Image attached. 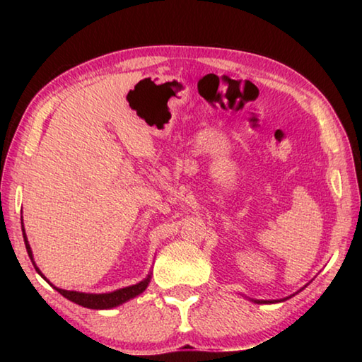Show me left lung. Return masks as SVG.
I'll list each match as a JSON object with an SVG mask.
<instances>
[{
	"label": "left lung",
	"instance_id": "obj_1",
	"mask_svg": "<svg viewBox=\"0 0 362 362\" xmlns=\"http://www.w3.org/2000/svg\"><path fill=\"white\" fill-rule=\"evenodd\" d=\"M255 303H274V302H279V300H254Z\"/></svg>",
	"mask_w": 362,
	"mask_h": 362
}]
</instances>
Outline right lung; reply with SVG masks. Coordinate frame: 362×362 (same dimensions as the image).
<instances>
[{
	"label": "right lung",
	"mask_w": 362,
	"mask_h": 362,
	"mask_svg": "<svg viewBox=\"0 0 362 362\" xmlns=\"http://www.w3.org/2000/svg\"><path fill=\"white\" fill-rule=\"evenodd\" d=\"M22 233H23V241H25L28 257H30V260L33 262L32 247H30V244H28L25 230H23V222H22ZM33 265H35V262H33ZM35 269L42 276V273L40 272V268L36 265H35ZM42 278H45V276H42ZM150 279H151V274H148V276H146L144 281H140V283H137V284L129 286V287H122V289L108 292V293H84V292H76V291H65V289H59V287L52 286L47 279L46 281L59 293H62L65 298H69L70 302H75L78 305L84 306V308H90V310H110V308H115V306H118V305H122L124 302H127V300L140 296V293H142L146 289V286H148Z\"/></svg>",
	"instance_id": "add662e5"
}]
</instances>
